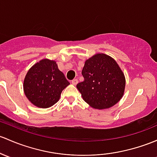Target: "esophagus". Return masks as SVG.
I'll use <instances>...</instances> for the list:
<instances>
[{"label":"esophagus","instance_id":"esophagus-1","mask_svg":"<svg viewBox=\"0 0 157 157\" xmlns=\"http://www.w3.org/2000/svg\"><path fill=\"white\" fill-rule=\"evenodd\" d=\"M77 83H78V80L77 79H74L73 80H71V83L73 85H77Z\"/></svg>","mask_w":157,"mask_h":157}]
</instances>
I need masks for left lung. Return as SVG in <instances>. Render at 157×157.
Wrapping results in <instances>:
<instances>
[{"instance_id":"obj_1","label":"left lung","mask_w":157,"mask_h":157,"mask_svg":"<svg viewBox=\"0 0 157 157\" xmlns=\"http://www.w3.org/2000/svg\"><path fill=\"white\" fill-rule=\"evenodd\" d=\"M84 80L77 85L83 99L95 109L113 107L123 98L126 78L117 62L104 53H97L85 61Z\"/></svg>"}]
</instances>
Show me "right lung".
<instances>
[{"label":"right lung","instance_id":"add662e5","mask_svg":"<svg viewBox=\"0 0 157 157\" xmlns=\"http://www.w3.org/2000/svg\"><path fill=\"white\" fill-rule=\"evenodd\" d=\"M70 84L59 71L56 62L44 59L34 64L23 83L25 96L40 108H48L59 100L62 90Z\"/></svg>","mask_w":157,"mask_h":157}]
</instances>
